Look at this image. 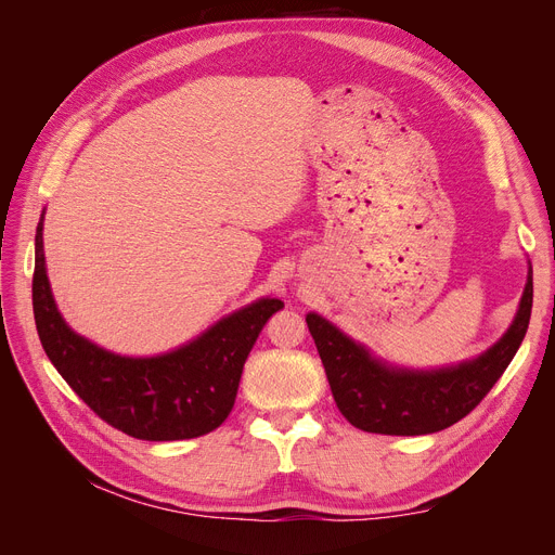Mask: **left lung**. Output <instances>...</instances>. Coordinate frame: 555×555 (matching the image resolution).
<instances>
[{"instance_id":"1","label":"left lung","mask_w":555,"mask_h":555,"mask_svg":"<svg viewBox=\"0 0 555 555\" xmlns=\"http://www.w3.org/2000/svg\"><path fill=\"white\" fill-rule=\"evenodd\" d=\"M532 310V271L507 333L473 361L438 371H408L375 359L324 317H306L335 405L351 426L382 435L438 433L473 412L507 371L526 338Z\"/></svg>"}]
</instances>
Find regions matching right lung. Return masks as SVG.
I'll list each match as a JSON object with an SVG mask.
<instances>
[{
    "label": "right lung",
    "instance_id": "obj_1",
    "mask_svg": "<svg viewBox=\"0 0 555 555\" xmlns=\"http://www.w3.org/2000/svg\"><path fill=\"white\" fill-rule=\"evenodd\" d=\"M35 322L46 354L86 405L137 440H190L222 426L236 402L247 354L278 310V298L220 319L196 340L159 357L133 359L96 347L66 326L43 257V215L35 238Z\"/></svg>",
    "mask_w": 555,
    "mask_h": 555
}]
</instances>
